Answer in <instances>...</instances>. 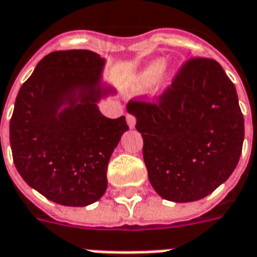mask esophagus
<instances>
[{
  "label": "esophagus",
  "mask_w": 257,
  "mask_h": 257,
  "mask_svg": "<svg viewBox=\"0 0 257 257\" xmlns=\"http://www.w3.org/2000/svg\"><path fill=\"white\" fill-rule=\"evenodd\" d=\"M126 120H127V124H128V127H130V128H134V127H135V116H134V115L127 114Z\"/></svg>",
  "instance_id": "34e87169"
}]
</instances>
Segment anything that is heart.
<instances>
[{
    "label": "heart",
    "instance_id": "obj_1",
    "mask_svg": "<svg viewBox=\"0 0 257 257\" xmlns=\"http://www.w3.org/2000/svg\"><path fill=\"white\" fill-rule=\"evenodd\" d=\"M165 68H166V61L165 60H157L151 63L150 65H147L137 79V84H135L137 88L141 89V91L150 88L151 85L162 76Z\"/></svg>",
    "mask_w": 257,
    "mask_h": 257
}]
</instances>
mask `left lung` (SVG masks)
Listing matches in <instances>:
<instances>
[{
  "instance_id": "8db88e82",
  "label": "left lung",
  "mask_w": 257,
  "mask_h": 257,
  "mask_svg": "<svg viewBox=\"0 0 257 257\" xmlns=\"http://www.w3.org/2000/svg\"><path fill=\"white\" fill-rule=\"evenodd\" d=\"M127 111L142 134L149 181L165 200H201L237 166L244 116L234 84L213 59H189L156 100H130Z\"/></svg>"
}]
</instances>
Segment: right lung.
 Masks as SVG:
<instances>
[{
    "mask_svg": "<svg viewBox=\"0 0 257 257\" xmlns=\"http://www.w3.org/2000/svg\"><path fill=\"white\" fill-rule=\"evenodd\" d=\"M104 59L87 49L47 55L19 91L9 124L13 162L31 188L65 206H87L107 189V165L126 118H106L97 101ZM64 106V109H61Z\"/></svg>",
    "mask_w": 257,
    "mask_h": 257,
    "instance_id": "right-lung-1",
    "label": "right lung"
}]
</instances>
